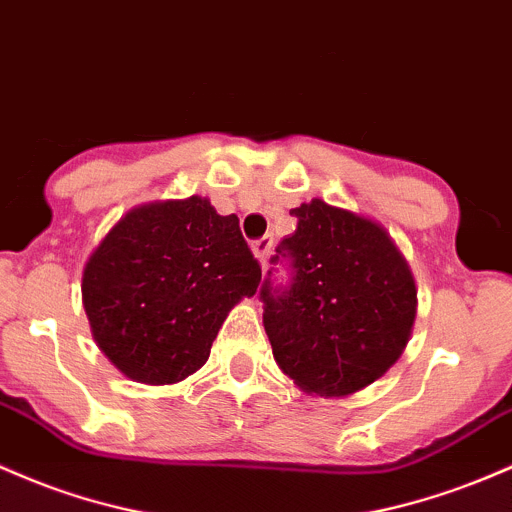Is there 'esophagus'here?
Returning <instances> with one entry per match:
<instances>
[{
    "instance_id": "obj_1",
    "label": "esophagus",
    "mask_w": 512,
    "mask_h": 512,
    "mask_svg": "<svg viewBox=\"0 0 512 512\" xmlns=\"http://www.w3.org/2000/svg\"><path fill=\"white\" fill-rule=\"evenodd\" d=\"M272 245H274L272 235H265V238H260L252 243V252H255V257L262 262V265H267V257H269V252H272Z\"/></svg>"
}]
</instances>
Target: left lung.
Returning <instances> with one entry per match:
<instances>
[{"instance_id":"8db88e82","label":"left lung","mask_w":512,"mask_h":512,"mask_svg":"<svg viewBox=\"0 0 512 512\" xmlns=\"http://www.w3.org/2000/svg\"><path fill=\"white\" fill-rule=\"evenodd\" d=\"M296 230L277 245L289 282L260 286L265 330L284 374L303 391L347 396L401 357L415 320V282L384 228L313 199L291 209Z\"/></svg>"}]
</instances>
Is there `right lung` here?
Wrapping results in <instances>:
<instances>
[{
    "label": "right lung",
    "instance_id": "obj_1",
    "mask_svg": "<svg viewBox=\"0 0 512 512\" xmlns=\"http://www.w3.org/2000/svg\"><path fill=\"white\" fill-rule=\"evenodd\" d=\"M260 279L238 216L189 196L126 213L89 257L82 299L101 352L128 379L160 386L204 367L228 311Z\"/></svg>",
    "mask_w": 512,
    "mask_h": 512
}]
</instances>
